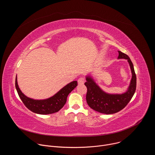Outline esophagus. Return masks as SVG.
Listing matches in <instances>:
<instances>
[{
  "instance_id": "1",
  "label": "esophagus",
  "mask_w": 155,
  "mask_h": 155,
  "mask_svg": "<svg viewBox=\"0 0 155 155\" xmlns=\"http://www.w3.org/2000/svg\"><path fill=\"white\" fill-rule=\"evenodd\" d=\"M78 83L79 84H83L84 83V78H83V77L80 78L78 80Z\"/></svg>"
}]
</instances>
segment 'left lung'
<instances>
[{"label":"left lung","mask_w":155,"mask_h":155,"mask_svg":"<svg viewBox=\"0 0 155 155\" xmlns=\"http://www.w3.org/2000/svg\"><path fill=\"white\" fill-rule=\"evenodd\" d=\"M118 59H126L129 64L132 78L125 92L121 94H110L103 91L95 82L90 74L86 76L84 85L87 87L86 102L95 111L104 114H113L124 108L134 96L136 89V75L134 65L127 55L118 51Z\"/></svg>","instance_id":"left-lung-1"}]
</instances>
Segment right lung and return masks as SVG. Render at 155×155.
Here are the masks:
<instances>
[{
    "label": "right lung",
    "mask_w": 155,
    "mask_h": 155,
    "mask_svg": "<svg viewBox=\"0 0 155 155\" xmlns=\"http://www.w3.org/2000/svg\"><path fill=\"white\" fill-rule=\"evenodd\" d=\"M77 81H73L66 84L54 96L45 99H34L24 94L19 89L17 76L15 87L18 95L25 106L34 113L40 115H48L56 113L64 107L69 93L77 86Z\"/></svg>",
    "instance_id": "add662e5"
}]
</instances>
